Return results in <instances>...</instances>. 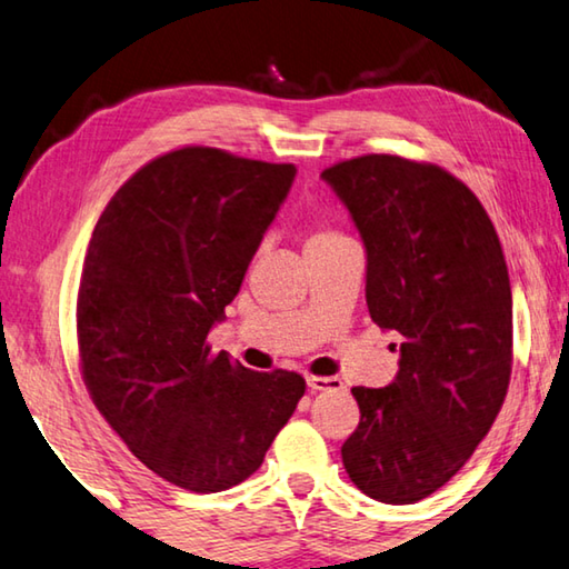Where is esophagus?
Segmentation results:
<instances>
[{
    "label": "esophagus",
    "mask_w": 569,
    "mask_h": 569,
    "mask_svg": "<svg viewBox=\"0 0 569 569\" xmlns=\"http://www.w3.org/2000/svg\"><path fill=\"white\" fill-rule=\"evenodd\" d=\"M310 391H328V389H343V381L338 376H308Z\"/></svg>",
    "instance_id": "obj_1"
}]
</instances>
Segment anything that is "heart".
<instances>
[{
    "label": "heart",
    "mask_w": 569,
    "mask_h": 569,
    "mask_svg": "<svg viewBox=\"0 0 569 569\" xmlns=\"http://www.w3.org/2000/svg\"><path fill=\"white\" fill-rule=\"evenodd\" d=\"M336 239H343V233L330 229V226H315L308 236V247H318V243H328V241H336Z\"/></svg>",
    "instance_id": "b5f03b06"
}]
</instances>
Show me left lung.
<instances>
[{"mask_svg": "<svg viewBox=\"0 0 569 569\" xmlns=\"http://www.w3.org/2000/svg\"><path fill=\"white\" fill-rule=\"evenodd\" d=\"M366 243V305L397 330L399 373L353 387L361 422L340 448L358 491L422 501L491 430L513 363L511 282L491 218L440 164L361 154L322 170Z\"/></svg>", "mask_w": 569, "mask_h": 569, "instance_id": "left-lung-1", "label": "left lung"}]
</instances>
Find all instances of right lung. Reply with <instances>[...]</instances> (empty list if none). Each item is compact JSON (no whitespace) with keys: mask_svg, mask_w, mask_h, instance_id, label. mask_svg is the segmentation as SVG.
I'll return each instance as SVG.
<instances>
[{"mask_svg":"<svg viewBox=\"0 0 569 569\" xmlns=\"http://www.w3.org/2000/svg\"><path fill=\"white\" fill-rule=\"evenodd\" d=\"M292 178L290 162L178 147L113 193L86 249V389L134 458L186 491L257 473L305 395L300 373L249 371L208 343Z\"/></svg>","mask_w":569,"mask_h":569,"instance_id":"obj_1","label":"right lung"}]
</instances>
